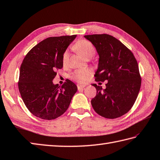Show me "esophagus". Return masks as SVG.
Masks as SVG:
<instances>
[{"mask_svg": "<svg viewBox=\"0 0 160 160\" xmlns=\"http://www.w3.org/2000/svg\"><path fill=\"white\" fill-rule=\"evenodd\" d=\"M78 90H82V89H83L84 87H85L86 86L85 85H83V84H78Z\"/></svg>", "mask_w": 160, "mask_h": 160, "instance_id": "1", "label": "esophagus"}]
</instances>
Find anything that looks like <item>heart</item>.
I'll list each match as a JSON object with an SVG mask.
<instances>
[{"instance_id":"1","label":"heart","mask_w":160,"mask_h":160,"mask_svg":"<svg viewBox=\"0 0 160 160\" xmlns=\"http://www.w3.org/2000/svg\"><path fill=\"white\" fill-rule=\"evenodd\" d=\"M73 48L82 55L85 59H89L94 55L96 50L92 43L87 40H80L77 42L73 46ZM69 58V53L67 51L62 55V64L67 65ZM91 72L88 69H78L75 71L71 75V78L77 82L83 83L85 82L87 78L89 76Z\"/></svg>"}]
</instances>
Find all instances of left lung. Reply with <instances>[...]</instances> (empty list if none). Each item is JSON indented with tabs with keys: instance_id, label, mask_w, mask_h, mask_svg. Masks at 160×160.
Returning a JSON list of instances; mask_svg holds the SVG:
<instances>
[{
	"instance_id": "obj_1",
	"label": "left lung",
	"mask_w": 160,
	"mask_h": 160,
	"mask_svg": "<svg viewBox=\"0 0 160 160\" xmlns=\"http://www.w3.org/2000/svg\"><path fill=\"white\" fill-rule=\"evenodd\" d=\"M96 49L99 56L95 80L104 82L106 88L93 84L96 96L91 102L97 114L116 118L132 108L139 94L141 77L132 52L119 40L107 34L84 35Z\"/></svg>"
}]
</instances>
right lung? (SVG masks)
<instances>
[{
  "label": "right lung",
  "instance_id": "right-lung-1",
  "mask_svg": "<svg viewBox=\"0 0 160 160\" xmlns=\"http://www.w3.org/2000/svg\"><path fill=\"white\" fill-rule=\"evenodd\" d=\"M76 35L48 37L30 50L20 68L18 89L31 113L46 120L60 117L67 110L77 86L67 80L62 87L52 82L63 67L62 55Z\"/></svg>",
  "mask_w": 160,
  "mask_h": 160
}]
</instances>
